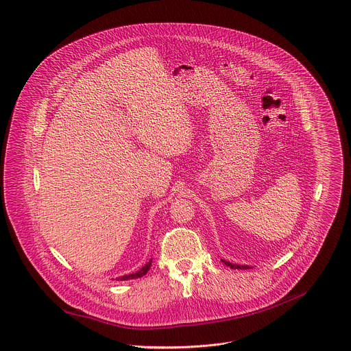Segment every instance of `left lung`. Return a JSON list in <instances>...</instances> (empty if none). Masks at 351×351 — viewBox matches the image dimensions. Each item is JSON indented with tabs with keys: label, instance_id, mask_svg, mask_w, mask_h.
<instances>
[{
	"label": "left lung",
	"instance_id": "obj_1",
	"mask_svg": "<svg viewBox=\"0 0 351 351\" xmlns=\"http://www.w3.org/2000/svg\"><path fill=\"white\" fill-rule=\"evenodd\" d=\"M222 261V263L225 265V266H228V267H230V269H239V270H247V269H252V267H250V266H247V265H236V263H230V262H228V261H223V259H221Z\"/></svg>",
	"mask_w": 351,
	"mask_h": 351
}]
</instances>
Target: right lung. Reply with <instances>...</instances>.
<instances>
[{
    "instance_id": "right-lung-1",
    "label": "right lung",
    "mask_w": 351,
    "mask_h": 351,
    "mask_svg": "<svg viewBox=\"0 0 351 351\" xmlns=\"http://www.w3.org/2000/svg\"><path fill=\"white\" fill-rule=\"evenodd\" d=\"M150 266H152V259L143 266V267H141L138 271H136V273H133V274H129V276H123V277H119V278H117L118 280H136V278H141V277H143L147 271H149V269H150Z\"/></svg>"
}]
</instances>
